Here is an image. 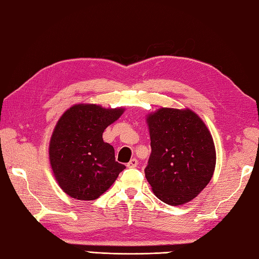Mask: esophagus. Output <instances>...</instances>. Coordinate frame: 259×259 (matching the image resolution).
<instances>
[{"label":"esophagus","instance_id":"obj_1","mask_svg":"<svg viewBox=\"0 0 259 259\" xmlns=\"http://www.w3.org/2000/svg\"><path fill=\"white\" fill-rule=\"evenodd\" d=\"M138 160H136L135 158L134 159H132L131 161H130V162L127 163V164H126V165H127V168H135L136 167V165H138Z\"/></svg>","mask_w":259,"mask_h":259}]
</instances>
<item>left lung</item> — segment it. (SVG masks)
I'll list each match as a JSON object with an SVG mask.
<instances>
[{"instance_id": "obj_1", "label": "left lung", "mask_w": 259, "mask_h": 259, "mask_svg": "<svg viewBox=\"0 0 259 259\" xmlns=\"http://www.w3.org/2000/svg\"><path fill=\"white\" fill-rule=\"evenodd\" d=\"M151 155L145 178L160 201L172 206L197 196L212 179L217 152L211 132L189 108H159L146 116Z\"/></svg>"}]
</instances>
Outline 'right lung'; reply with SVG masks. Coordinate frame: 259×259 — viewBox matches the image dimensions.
Masks as SVG:
<instances>
[{"label": "right lung", "mask_w": 259, "mask_h": 259, "mask_svg": "<svg viewBox=\"0 0 259 259\" xmlns=\"http://www.w3.org/2000/svg\"><path fill=\"white\" fill-rule=\"evenodd\" d=\"M124 111L123 107L77 104L58 119L50 141V163L57 184L72 198H98L125 169L115 160L113 146L102 140L104 131Z\"/></svg>", "instance_id": "obj_1"}]
</instances>
